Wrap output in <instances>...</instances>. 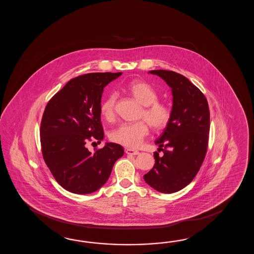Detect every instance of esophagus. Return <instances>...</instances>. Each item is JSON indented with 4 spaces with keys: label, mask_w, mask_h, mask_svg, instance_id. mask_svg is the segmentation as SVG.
<instances>
[{
    "label": "esophagus",
    "mask_w": 254,
    "mask_h": 254,
    "mask_svg": "<svg viewBox=\"0 0 254 254\" xmlns=\"http://www.w3.org/2000/svg\"><path fill=\"white\" fill-rule=\"evenodd\" d=\"M125 152L127 154H129V155H138L140 153L139 151H136V150H132V149H129V148H126L125 149Z\"/></svg>",
    "instance_id": "esophagus-1"
}]
</instances>
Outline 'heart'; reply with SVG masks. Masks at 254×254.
I'll return each mask as SVG.
<instances>
[{"mask_svg": "<svg viewBox=\"0 0 254 254\" xmlns=\"http://www.w3.org/2000/svg\"><path fill=\"white\" fill-rule=\"evenodd\" d=\"M127 92L137 102L143 105L140 118L144 120L133 124H123L114 129L111 139L122 145L137 148L149 133V124L155 130L165 128L172 118V109L167 103L158 101V93L144 81H133L126 87ZM117 95L109 94L101 104V114L106 121H113L115 117V104Z\"/></svg>", "mask_w": 254, "mask_h": 254, "instance_id": "b5f03b06", "label": "heart"}]
</instances>
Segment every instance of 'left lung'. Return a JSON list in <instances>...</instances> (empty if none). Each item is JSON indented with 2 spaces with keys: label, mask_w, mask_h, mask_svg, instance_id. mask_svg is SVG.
<instances>
[{
  "label": "left lung",
  "mask_w": 254,
  "mask_h": 254,
  "mask_svg": "<svg viewBox=\"0 0 254 254\" xmlns=\"http://www.w3.org/2000/svg\"><path fill=\"white\" fill-rule=\"evenodd\" d=\"M172 88V118L155 143V164L143 176L153 189L173 193L184 189L194 179L204 161L210 131V110L204 94L193 83L173 70L149 71Z\"/></svg>",
  "instance_id": "1"
}]
</instances>
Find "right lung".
<instances>
[{
    "instance_id": "add662e5",
    "label": "right lung",
    "mask_w": 254,
    "mask_h": 254,
    "mask_svg": "<svg viewBox=\"0 0 254 254\" xmlns=\"http://www.w3.org/2000/svg\"><path fill=\"white\" fill-rule=\"evenodd\" d=\"M122 73L75 77L45 107L40 129L43 160L56 182L72 193L88 194L100 189L125 153L123 146L114 142L93 153L86 148L88 141L103 140L100 108L103 89Z\"/></svg>"
}]
</instances>
